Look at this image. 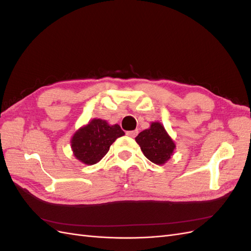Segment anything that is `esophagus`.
I'll use <instances>...</instances> for the list:
<instances>
[{
    "label": "esophagus",
    "instance_id": "1",
    "mask_svg": "<svg viewBox=\"0 0 251 251\" xmlns=\"http://www.w3.org/2000/svg\"><path fill=\"white\" fill-rule=\"evenodd\" d=\"M137 134H138V131L137 130H135V131H127L126 132V135L127 136H130V137H136V136H137Z\"/></svg>",
    "mask_w": 251,
    "mask_h": 251
}]
</instances>
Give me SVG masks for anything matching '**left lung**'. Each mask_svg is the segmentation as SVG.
I'll use <instances>...</instances> for the list:
<instances>
[{
	"mask_svg": "<svg viewBox=\"0 0 251 251\" xmlns=\"http://www.w3.org/2000/svg\"><path fill=\"white\" fill-rule=\"evenodd\" d=\"M135 140L140 146L144 156L155 164L165 163L176 148L163 126L159 123L151 124V127L139 133Z\"/></svg>",
	"mask_w": 251,
	"mask_h": 251,
	"instance_id": "obj_1",
	"label": "left lung"
}]
</instances>
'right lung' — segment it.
<instances>
[{
  "label": "right lung",
  "mask_w": 251,
  "mask_h": 251,
  "mask_svg": "<svg viewBox=\"0 0 251 251\" xmlns=\"http://www.w3.org/2000/svg\"><path fill=\"white\" fill-rule=\"evenodd\" d=\"M124 135L118 125L109 126L105 120L93 119L74 134L71 141L74 156L86 164H95L108 153L111 144Z\"/></svg>",
  "instance_id": "obj_1"
}]
</instances>
